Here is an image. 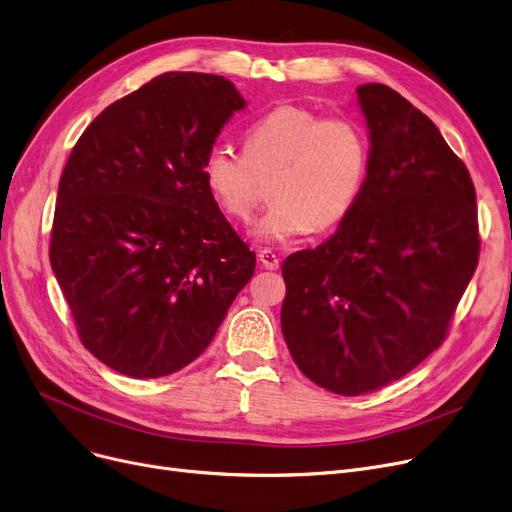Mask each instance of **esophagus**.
<instances>
[{
  "mask_svg": "<svg viewBox=\"0 0 512 512\" xmlns=\"http://www.w3.org/2000/svg\"><path fill=\"white\" fill-rule=\"evenodd\" d=\"M259 261L265 270H278L280 268V257L272 249H261Z\"/></svg>",
  "mask_w": 512,
  "mask_h": 512,
  "instance_id": "1",
  "label": "esophagus"
}]
</instances>
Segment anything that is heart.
<instances>
[{
    "instance_id": "b5f03b06",
    "label": "heart",
    "mask_w": 512,
    "mask_h": 512,
    "mask_svg": "<svg viewBox=\"0 0 512 512\" xmlns=\"http://www.w3.org/2000/svg\"><path fill=\"white\" fill-rule=\"evenodd\" d=\"M368 136L347 115L320 117L284 104L244 133V152L213 146L203 180L232 221L247 224L272 182V207L253 232L263 242H286L311 230H328L349 215L364 188Z\"/></svg>"
}]
</instances>
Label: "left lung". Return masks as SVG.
<instances>
[{
    "mask_svg": "<svg viewBox=\"0 0 512 512\" xmlns=\"http://www.w3.org/2000/svg\"><path fill=\"white\" fill-rule=\"evenodd\" d=\"M364 188L339 230L282 263V335L316 385L364 395L448 335L479 261L475 186L435 123L383 83L358 87Z\"/></svg>",
    "mask_w": 512,
    "mask_h": 512,
    "instance_id": "obj_1",
    "label": "left lung"
}]
</instances>
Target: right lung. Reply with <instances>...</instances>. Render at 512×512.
<instances>
[{"instance_id": "add662e5", "label": "right lung", "mask_w": 512, "mask_h": 512, "mask_svg": "<svg viewBox=\"0 0 512 512\" xmlns=\"http://www.w3.org/2000/svg\"><path fill=\"white\" fill-rule=\"evenodd\" d=\"M247 106L232 81L165 73L104 108L60 177L50 263L79 339L133 379L182 370L255 272L203 161Z\"/></svg>"}]
</instances>
